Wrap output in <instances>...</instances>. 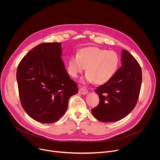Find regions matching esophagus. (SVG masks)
<instances>
[{"label":"esophagus","mask_w":160,"mask_h":160,"mask_svg":"<svg viewBox=\"0 0 160 160\" xmlns=\"http://www.w3.org/2000/svg\"><path fill=\"white\" fill-rule=\"evenodd\" d=\"M79 94H82V95H85L87 94H88V90L84 88V87H82L79 89Z\"/></svg>","instance_id":"34e87169"}]
</instances>
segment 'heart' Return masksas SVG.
Returning <instances> with one entry per match:
<instances>
[{"mask_svg": "<svg viewBox=\"0 0 160 160\" xmlns=\"http://www.w3.org/2000/svg\"><path fill=\"white\" fill-rule=\"evenodd\" d=\"M118 64L119 58L115 51L90 47L81 49L77 56H72L68 61L67 70L72 77L77 78L87 68L88 74L82 79V82L94 81L97 85H102L115 75Z\"/></svg>", "mask_w": 160, "mask_h": 160, "instance_id": "heart-1", "label": "heart"}]
</instances>
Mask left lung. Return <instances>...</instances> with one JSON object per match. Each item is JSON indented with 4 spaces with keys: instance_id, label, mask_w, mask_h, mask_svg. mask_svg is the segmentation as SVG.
<instances>
[{
    "instance_id": "8db88e82",
    "label": "left lung",
    "mask_w": 160,
    "mask_h": 160,
    "mask_svg": "<svg viewBox=\"0 0 160 160\" xmlns=\"http://www.w3.org/2000/svg\"><path fill=\"white\" fill-rule=\"evenodd\" d=\"M122 66L108 82L97 88L99 105L91 110L102 122H115L133 109L138 101L141 83V68L127 50L122 51Z\"/></svg>"
}]
</instances>
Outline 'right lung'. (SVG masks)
Listing matches in <instances>:
<instances>
[{"instance_id":"1","label":"right lung","mask_w":160,"mask_h":160,"mask_svg":"<svg viewBox=\"0 0 160 160\" xmlns=\"http://www.w3.org/2000/svg\"><path fill=\"white\" fill-rule=\"evenodd\" d=\"M58 42L43 43L21 59L16 79L22 108L33 120L52 123L61 118L77 85L68 75Z\"/></svg>"}]
</instances>
